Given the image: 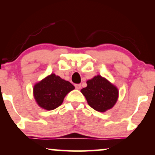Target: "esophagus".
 Returning a JSON list of instances; mask_svg holds the SVG:
<instances>
[{
    "label": "esophagus",
    "mask_w": 155,
    "mask_h": 155,
    "mask_svg": "<svg viewBox=\"0 0 155 155\" xmlns=\"http://www.w3.org/2000/svg\"><path fill=\"white\" fill-rule=\"evenodd\" d=\"M75 87L77 89V90H80L81 87V84H75Z\"/></svg>",
    "instance_id": "esophagus-1"
}]
</instances>
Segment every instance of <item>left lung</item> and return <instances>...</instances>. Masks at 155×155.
Listing matches in <instances>:
<instances>
[{
	"mask_svg": "<svg viewBox=\"0 0 155 155\" xmlns=\"http://www.w3.org/2000/svg\"><path fill=\"white\" fill-rule=\"evenodd\" d=\"M87 86L81 92L86 97L89 106L99 112L111 109L116 104L119 97L118 89L101 75L87 81Z\"/></svg>",
	"mask_w": 155,
	"mask_h": 155,
	"instance_id": "left-lung-1",
	"label": "left lung"
}]
</instances>
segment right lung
Masks as SVG:
<instances>
[{
  "instance_id": "obj_1",
  "label": "right lung",
  "mask_w": 155,
  "mask_h": 155,
  "mask_svg": "<svg viewBox=\"0 0 155 155\" xmlns=\"http://www.w3.org/2000/svg\"><path fill=\"white\" fill-rule=\"evenodd\" d=\"M74 89L68 81L51 74L34 85L33 97L39 107L51 111L63 104L67 94Z\"/></svg>"
}]
</instances>
